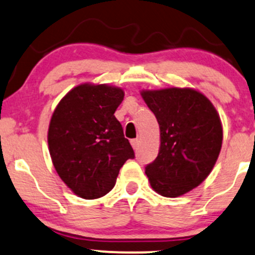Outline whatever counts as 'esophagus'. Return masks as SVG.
Masks as SVG:
<instances>
[{
	"mask_svg": "<svg viewBox=\"0 0 255 255\" xmlns=\"http://www.w3.org/2000/svg\"><path fill=\"white\" fill-rule=\"evenodd\" d=\"M130 144H132V146H133V149H134V150L138 149L139 140H138V139H132V140H130Z\"/></svg>",
	"mask_w": 255,
	"mask_h": 255,
	"instance_id": "1",
	"label": "esophagus"
}]
</instances>
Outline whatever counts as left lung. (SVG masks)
<instances>
[{
    "label": "left lung",
    "mask_w": 255,
    "mask_h": 255,
    "mask_svg": "<svg viewBox=\"0 0 255 255\" xmlns=\"http://www.w3.org/2000/svg\"><path fill=\"white\" fill-rule=\"evenodd\" d=\"M159 125L157 157L145 167L150 185L166 197H178L200 185L213 169L223 142L217 110L191 88L142 91Z\"/></svg>",
    "instance_id": "left-lung-1"
}]
</instances>
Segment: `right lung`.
<instances>
[{
    "label": "right lung",
    "mask_w": 255,
    "mask_h": 255,
    "mask_svg": "<svg viewBox=\"0 0 255 255\" xmlns=\"http://www.w3.org/2000/svg\"><path fill=\"white\" fill-rule=\"evenodd\" d=\"M125 92L119 87L83 83L66 94L49 122L53 166L75 195L86 200L110 192L134 151L115 111Z\"/></svg>",
    "instance_id": "add662e5"
}]
</instances>
